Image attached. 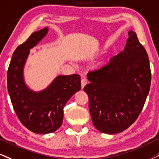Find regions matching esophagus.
<instances>
[{
  "label": "esophagus",
  "mask_w": 159,
  "mask_h": 159,
  "mask_svg": "<svg viewBox=\"0 0 159 159\" xmlns=\"http://www.w3.org/2000/svg\"><path fill=\"white\" fill-rule=\"evenodd\" d=\"M88 83V80L86 78L83 77V79L81 80V85H82V89H83L85 87V85Z\"/></svg>",
  "instance_id": "esophagus-1"
}]
</instances>
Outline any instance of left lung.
Listing matches in <instances>:
<instances>
[{
	"label": "left lung",
	"instance_id": "8db88e82",
	"mask_svg": "<svg viewBox=\"0 0 159 159\" xmlns=\"http://www.w3.org/2000/svg\"><path fill=\"white\" fill-rule=\"evenodd\" d=\"M128 36L124 50L89 72L91 83L84 88L93 124L104 134H118L134 124L150 91L148 53L136 32L130 31Z\"/></svg>",
	"mask_w": 159,
	"mask_h": 159
}]
</instances>
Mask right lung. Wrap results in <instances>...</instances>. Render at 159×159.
Returning <instances> with one entry per match:
<instances>
[{
  "label": "right lung",
  "mask_w": 159,
  "mask_h": 159,
  "mask_svg": "<svg viewBox=\"0 0 159 159\" xmlns=\"http://www.w3.org/2000/svg\"><path fill=\"white\" fill-rule=\"evenodd\" d=\"M48 33L45 27L33 32L13 53L7 71V88L11 104L20 122L33 133L46 134L56 131L63 120V107L68 99L81 89L79 74L58 76L40 92L25 85L23 67L29 50Z\"/></svg>",
  "instance_id": "1"
}]
</instances>
